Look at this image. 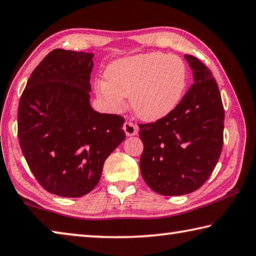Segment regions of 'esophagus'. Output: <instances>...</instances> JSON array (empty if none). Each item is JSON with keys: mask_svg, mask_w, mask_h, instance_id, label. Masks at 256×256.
<instances>
[{"mask_svg": "<svg viewBox=\"0 0 256 256\" xmlns=\"http://www.w3.org/2000/svg\"><path fill=\"white\" fill-rule=\"evenodd\" d=\"M124 130L127 136H135L138 132V127L132 121H126L124 124Z\"/></svg>", "mask_w": 256, "mask_h": 256, "instance_id": "34e87169", "label": "esophagus"}]
</instances>
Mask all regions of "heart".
Wrapping results in <instances>:
<instances>
[{"mask_svg": "<svg viewBox=\"0 0 256 256\" xmlns=\"http://www.w3.org/2000/svg\"><path fill=\"white\" fill-rule=\"evenodd\" d=\"M98 82V93L113 110L124 106V98L138 118L156 121L172 112L182 98L187 68L182 58L162 53H146L113 62Z\"/></svg>", "mask_w": 256, "mask_h": 256, "instance_id": "heart-1", "label": "heart"}]
</instances>
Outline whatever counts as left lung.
I'll list each match as a JSON object with an SVG mask.
<instances>
[{"label": "left lung", "instance_id": "8db88e82", "mask_svg": "<svg viewBox=\"0 0 256 256\" xmlns=\"http://www.w3.org/2000/svg\"><path fill=\"white\" fill-rule=\"evenodd\" d=\"M194 84L177 108L156 122L140 124L144 150L140 172L150 190L164 196L190 194L214 170L224 145V110L211 70L186 54Z\"/></svg>", "mask_w": 256, "mask_h": 256}]
</instances>
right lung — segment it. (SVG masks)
Returning a JSON list of instances; mask_svg holds the SVG:
<instances>
[{
  "label": "right lung",
  "mask_w": 256,
  "mask_h": 256,
  "mask_svg": "<svg viewBox=\"0 0 256 256\" xmlns=\"http://www.w3.org/2000/svg\"><path fill=\"white\" fill-rule=\"evenodd\" d=\"M93 54L53 50L36 66L18 108V138L40 185L80 198L98 185L104 161L126 138L124 119L90 104Z\"/></svg>",
  "instance_id": "add662e5"
}]
</instances>
